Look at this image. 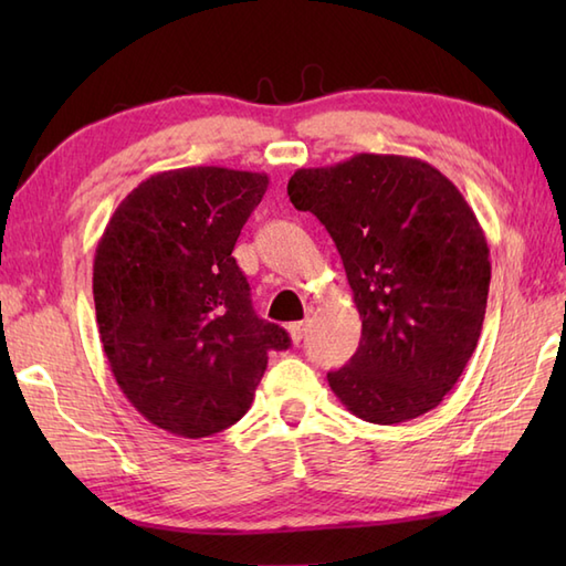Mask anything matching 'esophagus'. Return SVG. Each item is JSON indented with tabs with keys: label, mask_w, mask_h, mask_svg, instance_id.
<instances>
[{
	"label": "esophagus",
	"mask_w": 566,
	"mask_h": 566,
	"mask_svg": "<svg viewBox=\"0 0 566 566\" xmlns=\"http://www.w3.org/2000/svg\"><path fill=\"white\" fill-rule=\"evenodd\" d=\"M290 335L294 343H302V338L306 335V323L298 321V323H290Z\"/></svg>",
	"instance_id": "34e87169"
}]
</instances>
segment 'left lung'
<instances>
[{"instance_id": "left-lung-1", "label": "left lung", "mask_w": 566, "mask_h": 566, "mask_svg": "<svg viewBox=\"0 0 566 566\" xmlns=\"http://www.w3.org/2000/svg\"><path fill=\"white\" fill-rule=\"evenodd\" d=\"M286 195L326 226L363 318L357 353L328 371L333 394L379 426L428 413L462 377L486 314L489 245L472 207L432 165L375 153L302 167Z\"/></svg>"}]
</instances>
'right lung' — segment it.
<instances>
[{
	"instance_id": "right-lung-1",
	"label": "right lung",
	"mask_w": 566,
	"mask_h": 566,
	"mask_svg": "<svg viewBox=\"0 0 566 566\" xmlns=\"http://www.w3.org/2000/svg\"><path fill=\"white\" fill-rule=\"evenodd\" d=\"M264 172L182 167L148 177L118 203L94 255L104 355L126 399L179 438H207L245 416L270 350L290 335L258 318L233 258L262 201Z\"/></svg>"
}]
</instances>
